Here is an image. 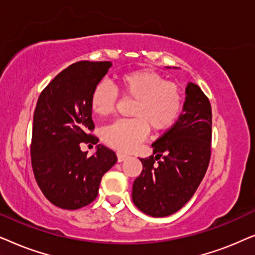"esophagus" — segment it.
Masks as SVG:
<instances>
[{
	"instance_id": "esophagus-1",
	"label": "esophagus",
	"mask_w": 255,
	"mask_h": 255,
	"mask_svg": "<svg viewBox=\"0 0 255 255\" xmlns=\"http://www.w3.org/2000/svg\"><path fill=\"white\" fill-rule=\"evenodd\" d=\"M117 156H118V161H119V162H122V161H125L126 157H127V155L124 154V152H118Z\"/></svg>"
}]
</instances>
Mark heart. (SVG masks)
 Segmentation results:
<instances>
[{"label": "heart", "mask_w": 255, "mask_h": 255, "mask_svg": "<svg viewBox=\"0 0 255 255\" xmlns=\"http://www.w3.org/2000/svg\"><path fill=\"white\" fill-rule=\"evenodd\" d=\"M118 91L125 99L133 100L131 119L115 121L103 131L104 140L121 151L134 149L145 137L148 128L155 133L169 129L177 120L183 98L178 85L150 70H135L117 77ZM118 92L106 83H99L90 97L94 114L107 117L114 111Z\"/></svg>", "instance_id": "heart-1"}]
</instances>
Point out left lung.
Wrapping results in <instances>:
<instances>
[{
	"label": "left lung",
	"mask_w": 255,
	"mask_h": 255,
	"mask_svg": "<svg viewBox=\"0 0 255 255\" xmlns=\"http://www.w3.org/2000/svg\"><path fill=\"white\" fill-rule=\"evenodd\" d=\"M183 113L152 143L154 154L140 158L134 181L135 206L151 217H167L182 209L201 184L211 157L212 110L198 85L189 83Z\"/></svg>",
	"instance_id": "obj_1"
}]
</instances>
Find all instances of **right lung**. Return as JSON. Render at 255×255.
<instances>
[{"label": "right lung", "mask_w": 255, "mask_h": 255, "mask_svg": "<svg viewBox=\"0 0 255 255\" xmlns=\"http://www.w3.org/2000/svg\"><path fill=\"white\" fill-rule=\"evenodd\" d=\"M111 62L81 60L63 70L44 88L33 113L30 145L36 182L53 205L78 210L97 198L104 174L118 158L98 145L87 157L81 142L97 144L90 97L108 72Z\"/></svg>", "instance_id": "add662e5"}]
</instances>
